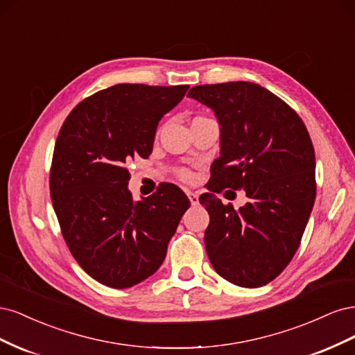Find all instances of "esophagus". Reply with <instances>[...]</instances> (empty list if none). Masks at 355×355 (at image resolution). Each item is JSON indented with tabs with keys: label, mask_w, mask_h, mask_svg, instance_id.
Listing matches in <instances>:
<instances>
[{
	"label": "esophagus",
	"mask_w": 355,
	"mask_h": 355,
	"mask_svg": "<svg viewBox=\"0 0 355 355\" xmlns=\"http://www.w3.org/2000/svg\"><path fill=\"white\" fill-rule=\"evenodd\" d=\"M187 196H188V198H189L192 206H196V204H198V194H197V192L187 191Z\"/></svg>",
	"instance_id": "1"
}]
</instances>
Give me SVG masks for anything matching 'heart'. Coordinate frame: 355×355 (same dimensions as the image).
Wrapping results in <instances>:
<instances>
[{"mask_svg": "<svg viewBox=\"0 0 355 355\" xmlns=\"http://www.w3.org/2000/svg\"><path fill=\"white\" fill-rule=\"evenodd\" d=\"M179 176L182 179H185V180H191L192 179V173H191L189 170H187V168H180L179 170Z\"/></svg>", "mask_w": 355, "mask_h": 355, "instance_id": "heart-1", "label": "heart"}]
</instances>
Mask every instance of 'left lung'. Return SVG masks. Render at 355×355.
<instances>
[{"label":"left lung","instance_id":"1","mask_svg":"<svg viewBox=\"0 0 355 355\" xmlns=\"http://www.w3.org/2000/svg\"><path fill=\"white\" fill-rule=\"evenodd\" d=\"M214 111L220 157L210 167L211 192L200 197L204 232L216 272L232 284L261 287L293 259L315 201V154L304 121L278 96L247 81L196 85L188 93ZM244 189L235 211L212 194Z\"/></svg>","mask_w":355,"mask_h":355}]
</instances>
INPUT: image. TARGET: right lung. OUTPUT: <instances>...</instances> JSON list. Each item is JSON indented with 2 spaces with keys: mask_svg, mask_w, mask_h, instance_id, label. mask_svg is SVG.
I'll list each match as a JSON object with an SVG mask.
<instances>
[{
  "mask_svg": "<svg viewBox=\"0 0 355 355\" xmlns=\"http://www.w3.org/2000/svg\"><path fill=\"white\" fill-rule=\"evenodd\" d=\"M189 85L115 84L81 101L58 135L50 197L71 254L96 282L127 288L153 275L191 206L173 184L135 201L125 164L148 158L158 121Z\"/></svg>",
  "mask_w": 355,
  "mask_h": 355,
  "instance_id": "obj_1",
  "label": "right lung"
}]
</instances>
